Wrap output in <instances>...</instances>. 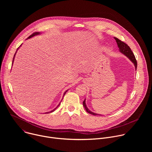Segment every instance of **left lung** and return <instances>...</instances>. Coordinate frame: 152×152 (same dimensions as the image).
<instances>
[{
	"instance_id": "obj_1",
	"label": "left lung",
	"mask_w": 152,
	"mask_h": 152,
	"mask_svg": "<svg viewBox=\"0 0 152 152\" xmlns=\"http://www.w3.org/2000/svg\"><path fill=\"white\" fill-rule=\"evenodd\" d=\"M114 39H115L116 42H117V46L119 48V50L120 52L123 53V55H124L126 56H127L129 60H131L132 61V62L134 64L135 66V70H137V60L135 59V55H134L132 51L131 50V48H129V46L126 45L125 42L121 41V40H120L119 39H118L117 38H115L114 37ZM83 105L85 107V110L86 111V112L88 113L89 114H93L94 115H97L99 114H96V113H94L93 112H91V111H90L88 110V108L87 107V106H86V103H85V99L84 100V101L83 102Z\"/></svg>"
}]
</instances>
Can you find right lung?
<instances>
[{"label": "right lung", "instance_id": "add662e5", "mask_svg": "<svg viewBox=\"0 0 152 152\" xmlns=\"http://www.w3.org/2000/svg\"><path fill=\"white\" fill-rule=\"evenodd\" d=\"M39 34H40V32H34V33H33V34H32V35H30V36H29V37H28V38H27V39H29V38H32V37H34V36H35V35H39ZM21 46V45H20V46ZM20 47H18V48H17V50H18V49H19V48H20ZM17 51H16V52H15V54H14V58H13V60H12V64H13V62H14V58H15V54H16V53H17ZM67 91H68V90H67V91H66V92H65V93H64V96H64V95H65V94H66V92H67ZM60 103H59V104H58V106H57V107H55V109H54V110H52V111H49V112H47V113H45V114H46V113H52V112H53V111H55V110H56V108H57V107H58V106H59V104H60Z\"/></svg>", "mask_w": 152, "mask_h": 152}]
</instances>
